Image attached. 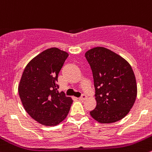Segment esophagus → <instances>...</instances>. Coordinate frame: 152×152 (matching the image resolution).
<instances>
[{
    "label": "esophagus",
    "instance_id": "esophagus-1",
    "mask_svg": "<svg viewBox=\"0 0 152 152\" xmlns=\"http://www.w3.org/2000/svg\"><path fill=\"white\" fill-rule=\"evenodd\" d=\"M86 98V94H82V95L79 97L80 100H84Z\"/></svg>",
    "mask_w": 152,
    "mask_h": 152
}]
</instances>
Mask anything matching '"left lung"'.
Masks as SVG:
<instances>
[{"instance_id": "8db88e82", "label": "left lung", "mask_w": 152, "mask_h": 152, "mask_svg": "<svg viewBox=\"0 0 152 152\" xmlns=\"http://www.w3.org/2000/svg\"><path fill=\"white\" fill-rule=\"evenodd\" d=\"M85 57L92 71L97 101L91 116L101 124L123 119L137 97L136 79L130 64L104 47L93 48Z\"/></svg>"}]
</instances>
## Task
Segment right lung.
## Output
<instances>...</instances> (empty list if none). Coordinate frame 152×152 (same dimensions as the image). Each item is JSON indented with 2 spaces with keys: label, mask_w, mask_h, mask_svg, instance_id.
<instances>
[{
  "label": "right lung",
  "mask_w": 152,
  "mask_h": 152,
  "mask_svg": "<svg viewBox=\"0 0 152 152\" xmlns=\"http://www.w3.org/2000/svg\"><path fill=\"white\" fill-rule=\"evenodd\" d=\"M67 52L58 48L43 51L26 66L18 92L27 113L44 126H56L68 115L73 100L59 92L58 77Z\"/></svg>",
  "instance_id": "add662e5"
}]
</instances>
